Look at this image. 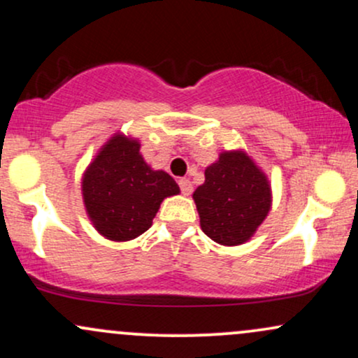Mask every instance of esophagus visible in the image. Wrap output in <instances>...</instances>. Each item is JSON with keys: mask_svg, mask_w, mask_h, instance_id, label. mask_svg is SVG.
Returning <instances> with one entry per match:
<instances>
[{"mask_svg": "<svg viewBox=\"0 0 358 358\" xmlns=\"http://www.w3.org/2000/svg\"><path fill=\"white\" fill-rule=\"evenodd\" d=\"M178 185H180V190H182L183 195H190L193 187H192V182L188 178H180L178 180Z\"/></svg>", "mask_w": 358, "mask_h": 358, "instance_id": "obj_1", "label": "esophagus"}]
</instances>
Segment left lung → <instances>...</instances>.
Here are the masks:
<instances>
[{
	"label": "left lung",
	"instance_id": "8db88e82",
	"mask_svg": "<svg viewBox=\"0 0 358 358\" xmlns=\"http://www.w3.org/2000/svg\"><path fill=\"white\" fill-rule=\"evenodd\" d=\"M202 231L222 245L252 237L271 208L266 175L242 151H225L205 170V183L193 192Z\"/></svg>",
	"mask_w": 358,
	"mask_h": 358
}]
</instances>
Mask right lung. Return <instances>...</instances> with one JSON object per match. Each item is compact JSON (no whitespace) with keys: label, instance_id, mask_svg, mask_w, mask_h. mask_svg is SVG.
Returning <instances> with one entry per match:
<instances>
[{"label":"right lung","instance_id":"obj_1","mask_svg":"<svg viewBox=\"0 0 358 358\" xmlns=\"http://www.w3.org/2000/svg\"><path fill=\"white\" fill-rule=\"evenodd\" d=\"M82 193L94 227L121 242L146 232L159 203L180 193V188L166 171L146 165L136 139L116 134L90 163Z\"/></svg>","mask_w":358,"mask_h":358}]
</instances>
